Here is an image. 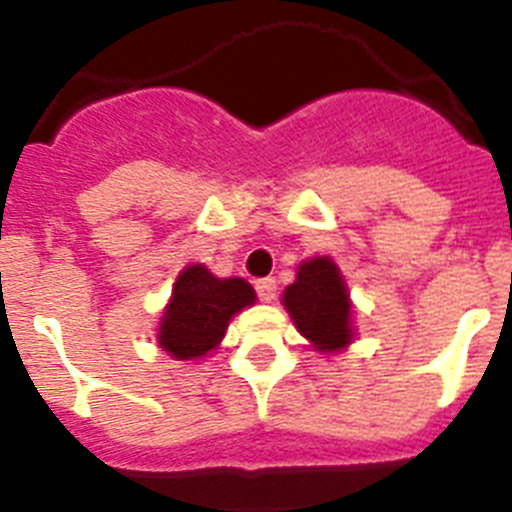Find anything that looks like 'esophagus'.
I'll list each match as a JSON object with an SVG mask.
<instances>
[{
    "label": "esophagus",
    "instance_id": "obj_1",
    "mask_svg": "<svg viewBox=\"0 0 512 512\" xmlns=\"http://www.w3.org/2000/svg\"><path fill=\"white\" fill-rule=\"evenodd\" d=\"M256 292H259L261 302H271L277 297V279H259L256 282Z\"/></svg>",
    "mask_w": 512,
    "mask_h": 512
}]
</instances>
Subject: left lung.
Listing matches in <instances>:
<instances>
[{"instance_id": "8db88e82", "label": "left lung", "mask_w": 512, "mask_h": 512, "mask_svg": "<svg viewBox=\"0 0 512 512\" xmlns=\"http://www.w3.org/2000/svg\"><path fill=\"white\" fill-rule=\"evenodd\" d=\"M282 305L300 336L320 354H338L354 343V302L330 256H315L297 266V277L284 289Z\"/></svg>"}]
</instances>
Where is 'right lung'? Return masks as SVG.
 I'll return each instance as SVG.
<instances>
[{
    "label": "right lung",
    "instance_id": "add662e5",
    "mask_svg": "<svg viewBox=\"0 0 512 512\" xmlns=\"http://www.w3.org/2000/svg\"><path fill=\"white\" fill-rule=\"evenodd\" d=\"M253 302L256 292L246 279H220L205 264L184 266L158 320V346L176 361L202 359L223 343L233 315Z\"/></svg>",
    "mask_w": 512,
    "mask_h": 512
}]
</instances>
